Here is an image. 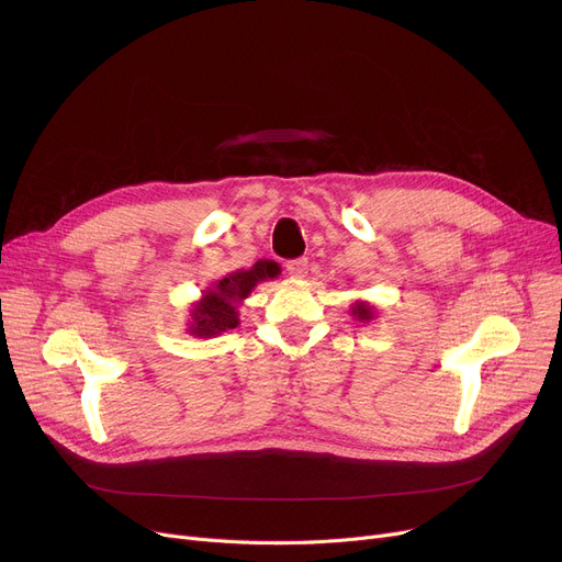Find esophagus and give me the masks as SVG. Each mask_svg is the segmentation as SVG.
I'll use <instances>...</instances> for the list:
<instances>
[{
	"label": "esophagus",
	"mask_w": 562,
	"mask_h": 562,
	"mask_svg": "<svg viewBox=\"0 0 562 562\" xmlns=\"http://www.w3.org/2000/svg\"><path fill=\"white\" fill-rule=\"evenodd\" d=\"M307 266H310L307 257H296V259H289V261L284 263V269H286L293 278H305Z\"/></svg>",
	"instance_id": "1"
}]
</instances>
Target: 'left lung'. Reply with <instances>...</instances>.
Returning a JSON list of instances; mask_svg holds the SVG:
<instances>
[{"instance_id":"1","label":"left lung","mask_w":562,"mask_h":562,"mask_svg":"<svg viewBox=\"0 0 562 562\" xmlns=\"http://www.w3.org/2000/svg\"><path fill=\"white\" fill-rule=\"evenodd\" d=\"M352 314H356L360 321H369V318H373L371 307H369V305H364V303H358L356 307H352Z\"/></svg>"}]
</instances>
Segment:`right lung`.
Masks as SVG:
<instances>
[{
    "label": "right lung",
    "mask_w": 562,
    "mask_h": 562,
    "mask_svg": "<svg viewBox=\"0 0 562 562\" xmlns=\"http://www.w3.org/2000/svg\"><path fill=\"white\" fill-rule=\"evenodd\" d=\"M278 273L280 266L276 261L261 259L250 271H236L223 278L212 291H206V296L195 305L191 333L198 337H214L239 326V318H236L239 312H236L234 305L246 299L257 282L266 278H276Z\"/></svg>",
    "instance_id": "obj_1"
}]
</instances>
